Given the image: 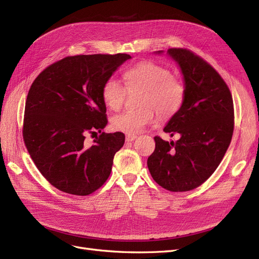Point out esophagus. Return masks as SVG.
<instances>
[{"mask_svg": "<svg viewBox=\"0 0 259 259\" xmlns=\"http://www.w3.org/2000/svg\"><path fill=\"white\" fill-rule=\"evenodd\" d=\"M136 137L137 136H135V135H126V137H125V140H126V142H133V140L136 139Z\"/></svg>", "mask_w": 259, "mask_h": 259, "instance_id": "34e87169", "label": "esophagus"}]
</instances>
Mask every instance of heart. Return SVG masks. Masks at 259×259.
<instances>
[{
    "instance_id": "obj_1",
    "label": "heart",
    "mask_w": 259,
    "mask_h": 259,
    "mask_svg": "<svg viewBox=\"0 0 259 259\" xmlns=\"http://www.w3.org/2000/svg\"><path fill=\"white\" fill-rule=\"evenodd\" d=\"M122 76L126 90H142V94L138 99L140 108L126 110L112 117L111 125L117 132L136 135L154 122L153 108L161 119H169L185 103V84L171 75L168 68L156 62H138L125 70ZM125 93L122 84L110 79L101 88V98L109 109L117 110L123 105Z\"/></svg>"
}]
</instances>
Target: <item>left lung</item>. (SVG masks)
Segmentation results:
<instances>
[{"instance_id":"obj_1","label":"left lung","mask_w":259,"mask_h":259,"mask_svg":"<svg viewBox=\"0 0 259 259\" xmlns=\"http://www.w3.org/2000/svg\"><path fill=\"white\" fill-rule=\"evenodd\" d=\"M167 54L182 70L186 98L164 132L180 138L168 143L155 136L147 164L156 184L183 192L206 182L221 164L233 134V100L228 85L204 59L186 49Z\"/></svg>"}]
</instances>
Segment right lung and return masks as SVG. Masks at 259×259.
<instances>
[{
  "instance_id": "add662e5",
  "label": "right lung",
  "mask_w": 259,
  "mask_h": 259,
  "mask_svg": "<svg viewBox=\"0 0 259 259\" xmlns=\"http://www.w3.org/2000/svg\"><path fill=\"white\" fill-rule=\"evenodd\" d=\"M127 54L76 55L62 58L36 76L29 90L22 136L35 166L58 190L89 195L111 173L123 133L101 132L108 123L101 88ZM101 133L92 146L88 134Z\"/></svg>"
}]
</instances>
